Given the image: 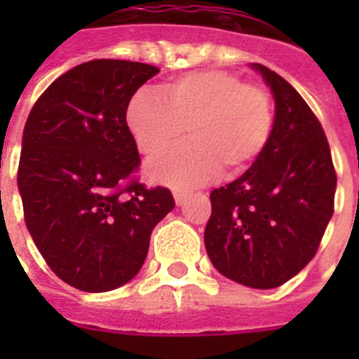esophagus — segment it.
<instances>
[{"instance_id": "obj_1", "label": "esophagus", "mask_w": 359, "mask_h": 359, "mask_svg": "<svg viewBox=\"0 0 359 359\" xmlns=\"http://www.w3.org/2000/svg\"><path fill=\"white\" fill-rule=\"evenodd\" d=\"M175 202H177V205H182V203L187 202L188 198V192H184V190H175Z\"/></svg>"}]
</instances>
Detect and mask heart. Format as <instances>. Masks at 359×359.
Masks as SVG:
<instances>
[{"label": "heart", "instance_id": "obj_1", "mask_svg": "<svg viewBox=\"0 0 359 359\" xmlns=\"http://www.w3.org/2000/svg\"><path fill=\"white\" fill-rule=\"evenodd\" d=\"M126 126L148 157L175 146L187 128L190 142L149 161L146 175L169 187H198L219 169L233 177L256 161L271 136L273 103L267 90L234 73L194 71L163 82L159 94L136 92Z\"/></svg>", "mask_w": 359, "mask_h": 359}]
</instances>
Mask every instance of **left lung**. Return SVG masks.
I'll list each match as a JSON object with an SVG mask.
<instances>
[{
	"label": "left lung",
	"mask_w": 359,
	"mask_h": 359,
	"mask_svg": "<svg viewBox=\"0 0 359 359\" xmlns=\"http://www.w3.org/2000/svg\"><path fill=\"white\" fill-rule=\"evenodd\" d=\"M250 67L273 94V128L248 171L210 194L203 242L221 275L277 288L316 256L332 217L337 172L323 126L304 97L275 71Z\"/></svg>",
	"instance_id": "left-lung-1"
}]
</instances>
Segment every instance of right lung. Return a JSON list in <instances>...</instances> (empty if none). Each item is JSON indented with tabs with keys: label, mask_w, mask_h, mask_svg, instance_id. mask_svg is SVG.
Returning a JSON list of instances; mask_svg holds the SVG:
<instances>
[{
	"label": "right lung",
	"mask_w": 359,
	"mask_h": 359,
	"mask_svg": "<svg viewBox=\"0 0 359 359\" xmlns=\"http://www.w3.org/2000/svg\"><path fill=\"white\" fill-rule=\"evenodd\" d=\"M159 69L94 59L51 82L22 133L19 194L50 269L84 292L126 285L144 265L154 226L175 208L163 187L130 179L140 156L126 105Z\"/></svg>",
	"instance_id": "add662e5"
}]
</instances>
